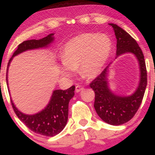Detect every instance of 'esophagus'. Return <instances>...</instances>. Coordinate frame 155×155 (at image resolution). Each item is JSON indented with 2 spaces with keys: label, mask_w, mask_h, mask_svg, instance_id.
<instances>
[{
  "label": "esophagus",
  "mask_w": 155,
  "mask_h": 155,
  "mask_svg": "<svg viewBox=\"0 0 155 155\" xmlns=\"http://www.w3.org/2000/svg\"><path fill=\"white\" fill-rule=\"evenodd\" d=\"M84 90V87H83L79 86V85H77V86L76 87V92H81V90Z\"/></svg>",
  "instance_id": "obj_1"
}]
</instances>
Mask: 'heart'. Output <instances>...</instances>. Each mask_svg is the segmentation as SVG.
Wrapping results in <instances>:
<instances>
[{
	"mask_svg": "<svg viewBox=\"0 0 155 155\" xmlns=\"http://www.w3.org/2000/svg\"><path fill=\"white\" fill-rule=\"evenodd\" d=\"M111 45V39L105 34L87 33L74 37L64 46L60 73L70 76L72 71L79 68L84 77H96L107 61Z\"/></svg>",
	"mask_w": 155,
	"mask_h": 155,
	"instance_id": "1",
	"label": "heart"
}]
</instances>
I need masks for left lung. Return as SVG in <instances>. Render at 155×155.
<instances>
[{
  "instance_id": "obj_1",
  "label": "left lung",
  "mask_w": 155,
  "mask_h": 155,
  "mask_svg": "<svg viewBox=\"0 0 155 155\" xmlns=\"http://www.w3.org/2000/svg\"><path fill=\"white\" fill-rule=\"evenodd\" d=\"M117 38L116 59L124 54L136 58L140 69V80L136 90L129 95L115 94L109 88L108 72L110 65L92 81L90 86L95 94L94 107L99 117L111 125H120L133 118L143 100L147 84V73L144 56L138 44L131 35L116 24L109 23Z\"/></svg>"
}]
</instances>
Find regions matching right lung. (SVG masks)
I'll return each mask as SVG.
<instances>
[{"mask_svg": "<svg viewBox=\"0 0 155 155\" xmlns=\"http://www.w3.org/2000/svg\"><path fill=\"white\" fill-rule=\"evenodd\" d=\"M54 33H50L43 38L25 41L18 46L11 58L7 66L6 83L10 94L8 84V71L10 63L15 56L24 51L38 49H47L54 41ZM75 86L71 87L65 90H55L52 92L49 103L44 109L34 114H27L16 107L15 103L12 101V107L18 118L29 129L38 134L46 136H54L64 129L68 122V104L74 96Z\"/></svg>", "mask_w": 155, "mask_h": 155, "instance_id": "right-lung-1", "label": "right lung"}]
</instances>
